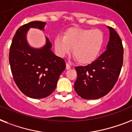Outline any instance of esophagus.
<instances>
[{
	"instance_id": "esophagus-1",
	"label": "esophagus",
	"mask_w": 132,
	"mask_h": 132,
	"mask_svg": "<svg viewBox=\"0 0 132 132\" xmlns=\"http://www.w3.org/2000/svg\"><path fill=\"white\" fill-rule=\"evenodd\" d=\"M66 68L67 70H69V69H70V68H71V66H70V64H68V63H66Z\"/></svg>"
}]
</instances>
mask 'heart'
<instances>
[{
	"label": "heart",
	"instance_id": "obj_1",
	"mask_svg": "<svg viewBox=\"0 0 132 132\" xmlns=\"http://www.w3.org/2000/svg\"><path fill=\"white\" fill-rule=\"evenodd\" d=\"M104 35L98 29L72 27L64 31L62 36L54 40L55 53L60 57L72 53L79 64H89L94 62L102 47Z\"/></svg>",
	"mask_w": 132,
	"mask_h": 132
}]
</instances>
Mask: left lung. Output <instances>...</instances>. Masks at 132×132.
I'll list each match as a JSON object with an SVG mask.
<instances>
[{
    "label": "left lung",
    "instance_id": "8db88e82",
    "mask_svg": "<svg viewBox=\"0 0 132 132\" xmlns=\"http://www.w3.org/2000/svg\"><path fill=\"white\" fill-rule=\"evenodd\" d=\"M106 50L91 64L75 67L77 73L74 88L85 100L98 99L111 92L119 77L123 62L121 39L112 27Z\"/></svg>",
    "mask_w": 132,
    "mask_h": 132
}]
</instances>
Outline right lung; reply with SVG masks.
<instances>
[{"label": "right lung", "mask_w": 132, "mask_h": 132, "mask_svg": "<svg viewBox=\"0 0 132 132\" xmlns=\"http://www.w3.org/2000/svg\"><path fill=\"white\" fill-rule=\"evenodd\" d=\"M45 22L31 21L21 26L13 38L9 60L13 78L23 94L35 99L47 97L55 90L60 75L66 68L64 59L51 51V42L47 38L41 49L28 45L26 35L30 28L43 30Z\"/></svg>", "instance_id": "obj_1"}]
</instances>
